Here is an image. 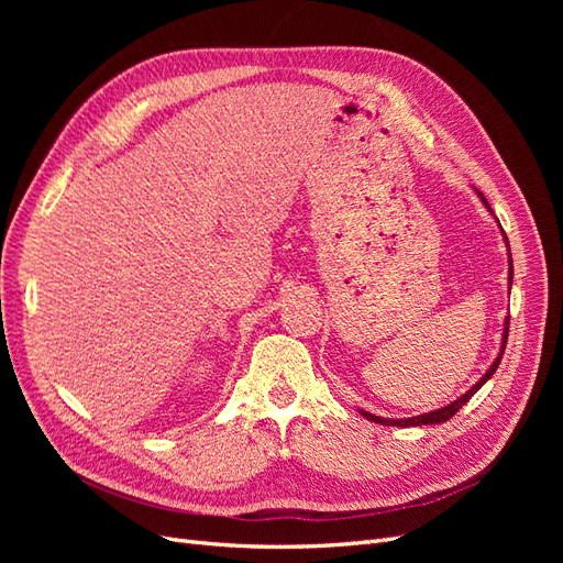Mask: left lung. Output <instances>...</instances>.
Instances as JSON below:
<instances>
[{
	"label": "left lung",
	"instance_id": "left-lung-1",
	"mask_svg": "<svg viewBox=\"0 0 563 563\" xmlns=\"http://www.w3.org/2000/svg\"><path fill=\"white\" fill-rule=\"evenodd\" d=\"M476 197H479L482 201H484V207L490 211V207H488V201H486V197L476 190ZM493 213V211H490ZM498 225H500V220H498ZM500 232H503V228H500ZM503 236H505V232H503ZM505 244H507V236H505ZM507 263H509V267H507V288H512V279H515V267H512V253H509V244H507ZM507 333H509V317H505V327H503V340H500V352H498V356L496 360H493V364L488 366V371L484 373V376L476 380L463 397H457L455 401H451V404H446V406H441V408H437V411H430V413H422V416H413V418H380V416H373V413H368V411H362L360 408V413L366 418V420H373V422H378V424H395V428H416V424H439V422H446V420H451L460 408H463L476 391L482 389V385L493 376V373H496V368L500 366V360H503V354H505V345H507Z\"/></svg>",
	"mask_w": 563,
	"mask_h": 563
}]
</instances>
